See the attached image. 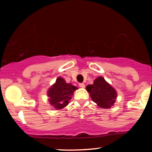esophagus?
Here are the masks:
<instances>
[{"instance_id":"esophagus-1","label":"esophagus","mask_w":152,"mask_h":152,"mask_svg":"<svg viewBox=\"0 0 152 152\" xmlns=\"http://www.w3.org/2000/svg\"><path fill=\"white\" fill-rule=\"evenodd\" d=\"M79 86H80V88H85V84H83V83H82V84H79Z\"/></svg>"}]
</instances>
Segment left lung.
Masks as SVG:
<instances>
[{"label": "left lung", "mask_w": 152, "mask_h": 152, "mask_svg": "<svg viewBox=\"0 0 152 152\" xmlns=\"http://www.w3.org/2000/svg\"><path fill=\"white\" fill-rule=\"evenodd\" d=\"M86 88L92 100L103 109H109L113 106L118 96L115 89L102 77L95 79L93 84L88 85Z\"/></svg>", "instance_id": "obj_1"}]
</instances>
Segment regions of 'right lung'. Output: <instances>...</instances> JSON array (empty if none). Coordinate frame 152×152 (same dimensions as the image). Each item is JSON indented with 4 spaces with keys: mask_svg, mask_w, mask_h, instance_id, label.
<instances>
[{
    "mask_svg": "<svg viewBox=\"0 0 152 152\" xmlns=\"http://www.w3.org/2000/svg\"><path fill=\"white\" fill-rule=\"evenodd\" d=\"M77 88L70 83H66L64 79L59 77L55 84H53L48 90L50 104L55 109H64L69 103L74 91Z\"/></svg>",
    "mask_w": 152,
    "mask_h": 152,
    "instance_id": "obj_1",
    "label": "right lung"
}]
</instances>
